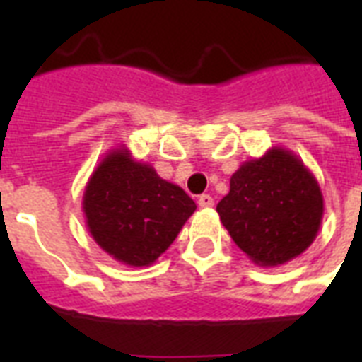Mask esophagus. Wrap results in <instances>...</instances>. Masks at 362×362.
<instances>
[{"label": "esophagus", "instance_id": "obj_1", "mask_svg": "<svg viewBox=\"0 0 362 362\" xmlns=\"http://www.w3.org/2000/svg\"><path fill=\"white\" fill-rule=\"evenodd\" d=\"M197 204L201 209H212V206H214V199L210 197L209 193H203V195H199Z\"/></svg>", "mask_w": 362, "mask_h": 362}]
</instances>
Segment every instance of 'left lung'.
<instances>
[{"label":"left lung","instance_id":"8db88e82","mask_svg":"<svg viewBox=\"0 0 362 362\" xmlns=\"http://www.w3.org/2000/svg\"><path fill=\"white\" fill-rule=\"evenodd\" d=\"M216 210L253 263L280 267L315 240L323 220V195L303 159L274 146L233 173L229 193Z\"/></svg>","mask_w":362,"mask_h":362}]
</instances>
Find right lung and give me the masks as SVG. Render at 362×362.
I'll use <instances>...</instances> for the list:
<instances>
[{
	"label": "right lung",
	"instance_id": "1",
	"mask_svg": "<svg viewBox=\"0 0 362 362\" xmlns=\"http://www.w3.org/2000/svg\"><path fill=\"white\" fill-rule=\"evenodd\" d=\"M195 209L180 186L159 178L152 165L135 161L125 146L110 150L99 161L82 197L93 240L129 267L152 264Z\"/></svg>",
	"mask_w": 362,
	"mask_h": 362
}]
</instances>
